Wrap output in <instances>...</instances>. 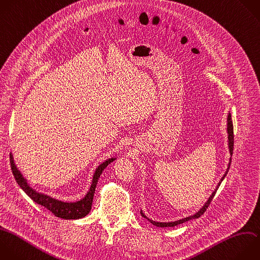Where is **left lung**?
Instances as JSON below:
<instances>
[{
  "label": "left lung",
  "instance_id": "8db88e82",
  "mask_svg": "<svg viewBox=\"0 0 260 260\" xmlns=\"http://www.w3.org/2000/svg\"><path fill=\"white\" fill-rule=\"evenodd\" d=\"M228 139H229V148H230V153L231 154H233V148H234V127H233V122H232V118H231V114H229V116H228ZM230 166H231V158H230V162H229V166H228V169H226V172L224 173V175H223V177L221 178V180H220V182L218 183V185H217V187H216V189L213 191V193L210 195V197L208 198V200H207V202L203 205V207L198 211V212H196L195 214H193V215H190V216H188V217H184V218H182V219H179V220H176V221H170V222H158V221H153L152 219H149V218H147L146 216H145V214L142 212V210H140V213H141V215L143 216V217H145V218H147L152 224H154V225H156V226H160V228H167V226H176V225H178V224H181V223H183V222H185V221H187V220H190V219H192V218H198L199 216H201L204 212H205V210H206V208L209 206V204H210V202H211V200H212V198L214 197V195H215V193H216V190H217V188H218V186L220 185V183H221V181L224 179V177H225V175L228 174V171H229V168H230Z\"/></svg>",
  "mask_w": 260,
  "mask_h": 260
}]
</instances>
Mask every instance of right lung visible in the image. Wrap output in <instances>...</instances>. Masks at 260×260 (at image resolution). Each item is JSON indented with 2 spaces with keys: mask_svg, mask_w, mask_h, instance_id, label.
I'll return each mask as SVG.
<instances>
[{
  "mask_svg": "<svg viewBox=\"0 0 260 260\" xmlns=\"http://www.w3.org/2000/svg\"><path fill=\"white\" fill-rule=\"evenodd\" d=\"M115 159L116 158H114V157L110 158V159L106 160L105 162H103L101 166H99V168L94 172L90 189H89V191L87 192V194L85 195L84 198H82L81 200L76 201V202H64V201L52 198L48 195L39 193L36 190H34L31 187H29V185L27 184L24 177L21 175V173L16 168V166L14 164L13 155L10 153V164H11L12 173L14 175V178H15L16 182L22 188V190L35 202H37L38 204H41L42 206L46 207L51 212H53L56 216L61 217V218H65V219H77V218L84 217L85 215H87L89 213V211L91 209V204H92L93 195H94L95 187H96V184H98V180H99L100 176L102 175L103 171L106 169V167H108V165H110Z\"/></svg>",
  "mask_w": 260,
  "mask_h": 260,
  "instance_id": "add662e5",
  "label": "right lung"
}]
</instances>
